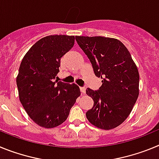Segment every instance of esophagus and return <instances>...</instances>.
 Here are the masks:
<instances>
[{"instance_id": "1", "label": "esophagus", "mask_w": 159, "mask_h": 159, "mask_svg": "<svg viewBox=\"0 0 159 159\" xmlns=\"http://www.w3.org/2000/svg\"><path fill=\"white\" fill-rule=\"evenodd\" d=\"M80 92H82V94H85V92H86V88H80Z\"/></svg>"}]
</instances>
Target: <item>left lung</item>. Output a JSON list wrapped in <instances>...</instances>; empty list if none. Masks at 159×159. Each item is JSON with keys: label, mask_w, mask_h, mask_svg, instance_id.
Segmentation results:
<instances>
[{"label": "left lung", "mask_w": 159, "mask_h": 159, "mask_svg": "<svg viewBox=\"0 0 159 159\" xmlns=\"http://www.w3.org/2000/svg\"><path fill=\"white\" fill-rule=\"evenodd\" d=\"M75 40L92 63L95 75L102 79L99 91H86L94 101L87 119L98 128H116L128 117L139 94L137 66L117 39L76 36Z\"/></svg>", "instance_id": "obj_1"}]
</instances>
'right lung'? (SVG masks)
<instances>
[{"mask_svg": "<svg viewBox=\"0 0 159 159\" xmlns=\"http://www.w3.org/2000/svg\"><path fill=\"white\" fill-rule=\"evenodd\" d=\"M74 43V36H45L30 48L20 63L16 76L20 101L40 127L48 129L62 124L80 95L76 84L55 80L60 59Z\"/></svg>", "mask_w": 159, "mask_h": 159, "instance_id": "right-lung-1", "label": "right lung"}]
</instances>
